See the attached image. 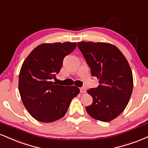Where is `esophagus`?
Here are the masks:
<instances>
[{"label":"esophagus","mask_w":148,"mask_h":148,"mask_svg":"<svg viewBox=\"0 0 148 148\" xmlns=\"http://www.w3.org/2000/svg\"><path fill=\"white\" fill-rule=\"evenodd\" d=\"M86 88H85V87L80 88V92L82 93H86Z\"/></svg>","instance_id":"esophagus-1"}]
</instances>
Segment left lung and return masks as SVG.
I'll use <instances>...</instances> for the list:
<instances>
[{
	"mask_svg": "<svg viewBox=\"0 0 148 148\" xmlns=\"http://www.w3.org/2000/svg\"><path fill=\"white\" fill-rule=\"evenodd\" d=\"M91 75L99 79L97 88L87 93L93 103L86 107L93 119L109 122L122 113L133 90V76L125 57L117 47L108 43L81 41L77 44Z\"/></svg>",
	"mask_w": 148,
	"mask_h": 148,
	"instance_id": "obj_1",
	"label": "left lung"
}]
</instances>
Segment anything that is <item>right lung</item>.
<instances>
[{"mask_svg":"<svg viewBox=\"0 0 148 148\" xmlns=\"http://www.w3.org/2000/svg\"><path fill=\"white\" fill-rule=\"evenodd\" d=\"M77 43H42L29 53L21 69L18 90L24 106L34 119L42 123L60 119L72 99L79 94L75 86H61L56 82L64 58Z\"/></svg>","mask_w":148,"mask_h":148,"instance_id":"right-lung-1","label":"right lung"}]
</instances>
